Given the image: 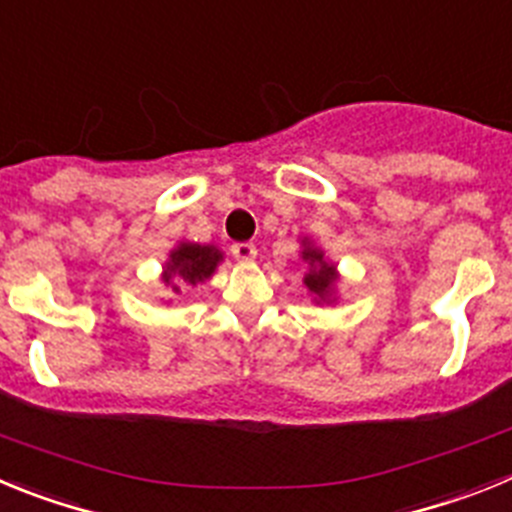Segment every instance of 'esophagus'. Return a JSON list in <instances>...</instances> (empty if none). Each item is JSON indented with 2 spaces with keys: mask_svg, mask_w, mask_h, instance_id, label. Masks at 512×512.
<instances>
[{
  "mask_svg": "<svg viewBox=\"0 0 512 512\" xmlns=\"http://www.w3.org/2000/svg\"><path fill=\"white\" fill-rule=\"evenodd\" d=\"M230 253H233V259L238 261V264H251V261L256 259V246H253V243H235V246L230 248Z\"/></svg>",
  "mask_w": 512,
  "mask_h": 512,
  "instance_id": "34e87169",
  "label": "esophagus"
}]
</instances>
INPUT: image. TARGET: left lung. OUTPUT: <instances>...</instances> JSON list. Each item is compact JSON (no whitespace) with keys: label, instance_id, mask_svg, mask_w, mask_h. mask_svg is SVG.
<instances>
[{"label":"left lung","instance_id":"1","mask_svg":"<svg viewBox=\"0 0 512 512\" xmlns=\"http://www.w3.org/2000/svg\"><path fill=\"white\" fill-rule=\"evenodd\" d=\"M300 259L307 266L302 284L310 292L312 302L315 305H333L338 300V282H341L338 266L325 259L323 248L310 241L307 235L300 241Z\"/></svg>","mask_w":512,"mask_h":512}]
</instances>
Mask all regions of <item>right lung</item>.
<instances>
[{
  "instance_id": "obj_1",
  "label": "right lung",
  "mask_w": 512,
  "mask_h": 512,
  "mask_svg": "<svg viewBox=\"0 0 512 512\" xmlns=\"http://www.w3.org/2000/svg\"><path fill=\"white\" fill-rule=\"evenodd\" d=\"M225 261V253L212 243L179 241L169 251V259L161 266V284L169 292H182L187 287L207 282Z\"/></svg>"
}]
</instances>
